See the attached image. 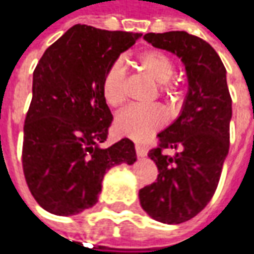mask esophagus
Masks as SVG:
<instances>
[{"mask_svg": "<svg viewBox=\"0 0 254 254\" xmlns=\"http://www.w3.org/2000/svg\"><path fill=\"white\" fill-rule=\"evenodd\" d=\"M135 153L138 157H144V156H147V148L141 144H138V143H135Z\"/></svg>", "mask_w": 254, "mask_h": 254, "instance_id": "34e87169", "label": "esophagus"}]
</instances>
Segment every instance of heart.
Masks as SVG:
<instances>
[{
    "label": "heart",
    "mask_w": 254,
    "mask_h": 254,
    "mask_svg": "<svg viewBox=\"0 0 254 254\" xmlns=\"http://www.w3.org/2000/svg\"><path fill=\"white\" fill-rule=\"evenodd\" d=\"M135 65L148 78L159 84L157 93L170 106L180 98V84L173 80L176 65L173 58L160 50H144L135 57ZM127 74L121 61L113 63L103 77V97L110 107H120L126 101ZM167 114L160 106H131L116 119L117 133L134 141H146L166 124Z\"/></svg>",
    "instance_id": "heart-1"
}]
</instances>
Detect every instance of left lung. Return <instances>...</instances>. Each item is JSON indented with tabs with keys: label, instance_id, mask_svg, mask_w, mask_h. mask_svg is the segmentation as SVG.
Listing matches in <instances>:
<instances>
[{
	"label": "left lung",
	"instance_id": "8db88e82",
	"mask_svg": "<svg viewBox=\"0 0 254 254\" xmlns=\"http://www.w3.org/2000/svg\"><path fill=\"white\" fill-rule=\"evenodd\" d=\"M143 38L182 58L189 78L180 117L157 134L159 144L148 151L159 169L157 180L138 193L148 216L179 224L204 209L217 189L230 146L232 97L222 60L200 37L170 31ZM169 149L178 153L170 156Z\"/></svg>",
	"mask_w": 254,
	"mask_h": 254
}]
</instances>
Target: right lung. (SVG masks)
I'll use <instances>...</instances> for the list:
<instances>
[{
  "instance_id": "add662e5",
  "label": "right lung",
  "mask_w": 254,
  "mask_h": 254,
  "mask_svg": "<svg viewBox=\"0 0 254 254\" xmlns=\"http://www.w3.org/2000/svg\"><path fill=\"white\" fill-rule=\"evenodd\" d=\"M138 37L77 24L38 61L24 124L22 170L31 194L47 211L71 216L93 207L104 174L137 159L130 138L107 148L100 144L113 123L103 77Z\"/></svg>"
}]
</instances>
